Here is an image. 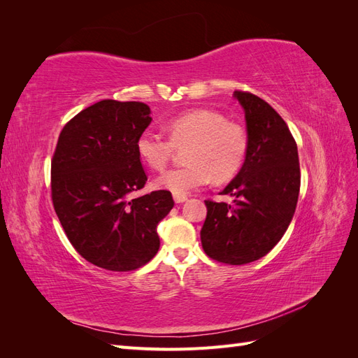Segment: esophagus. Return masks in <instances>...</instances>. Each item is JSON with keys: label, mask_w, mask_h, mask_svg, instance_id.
I'll return each instance as SVG.
<instances>
[{"label": "esophagus", "mask_w": 358, "mask_h": 358, "mask_svg": "<svg viewBox=\"0 0 358 358\" xmlns=\"http://www.w3.org/2000/svg\"><path fill=\"white\" fill-rule=\"evenodd\" d=\"M173 199H175L176 203H183V201L188 200V197L187 196H182V194H173Z\"/></svg>", "instance_id": "34e87169"}]
</instances>
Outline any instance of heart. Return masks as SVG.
<instances>
[{
    "mask_svg": "<svg viewBox=\"0 0 358 358\" xmlns=\"http://www.w3.org/2000/svg\"><path fill=\"white\" fill-rule=\"evenodd\" d=\"M167 137L145 129L136 142L137 154L148 167L162 170L176 149L185 150L188 166L162 173L154 185L173 194H189L208 185L213 179L224 183L233 179L243 166L248 137L242 125L227 121L213 110L196 109L169 119L164 125Z\"/></svg>",
    "mask_w": 358,
    "mask_h": 358,
    "instance_id": "heart-1",
    "label": "heart"
}]
</instances>
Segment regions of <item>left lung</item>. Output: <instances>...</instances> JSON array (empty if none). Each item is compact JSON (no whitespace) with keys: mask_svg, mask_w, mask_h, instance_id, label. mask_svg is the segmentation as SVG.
<instances>
[{"mask_svg":"<svg viewBox=\"0 0 358 358\" xmlns=\"http://www.w3.org/2000/svg\"><path fill=\"white\" fill-rule=\"evenodd\" d=\"M245 110L248 152L237 176L221 192L233 204L206 200L200 231L204 252L220 263L241 266L264 257L282 239L296 212L300 166L296 140L272 106L234 91Z\"/></svg>","mask_w":358,"mask_h":358,"instance_id":"8db88e82","label":"left lung"}]
</instances>
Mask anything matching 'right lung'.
I'll return each mask as SVG.
<instances>
[{
    "label": "right lung",
    "mask_w": 358,
    "mask_h": 358,
    "mask_svg": "<svg viewBox=\"0 0 358 358\" xmlns=\"http://www.w3.org/2000/svg\"><path fill=\"white\" fill-rule=\"evenodd\" d=\"M150 121L145 103L99 101L62 128L52 158V201L64 231L86 262L112 272L155 257L157 225L175 206L166 189L131 197L148 180L136 142Z\"/></svg>",
    "instance_id": "1"
}]
</instances>
